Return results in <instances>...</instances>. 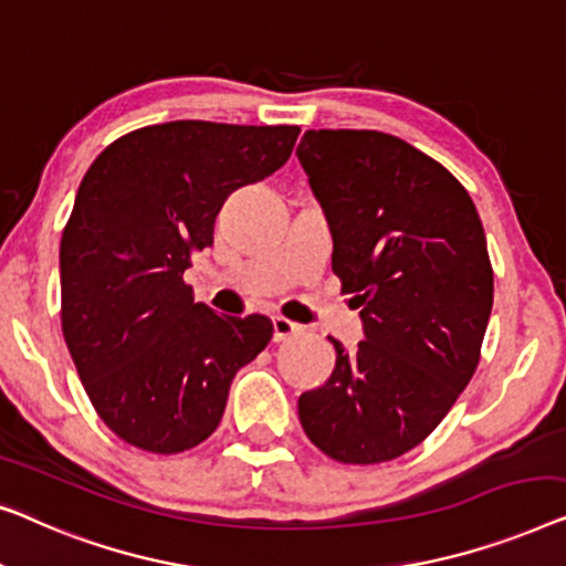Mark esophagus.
Listing matches in <instances>:
<instances>
[{"label": "esophagus", "instance_id": "obj_1", "mask_svg": "<svg viewBox=\"0 0 566 566\" xmlns=\"http://www.w3.org/2000/svg\"><path fill=\"white\" fill-rule=\"evenodd\" d=\"M272 323H274V340H286V338H294L297 333H302V325L286 321V317H282V315H276Z\"/></svg>", "mask_w": 566, "mask_h": 566}]
</instances>
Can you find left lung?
<instances>
[{
    "label": "left lung",
    "instance_id": "left-lung-1",
    "mask_svg": "<svg viewBox=\"0 0 566 566\" xmlns=\"http://www.w3.org/2000/svg\"><path fill=\"white\" fill-rule=\"evenodd\" d=\"M297 158L333 238L364 340L300 395L307 439L344 464L402 457L441 423L480 361L492 266L467 189L377 130H307Z\"/></svg>",
    "mask_w": 566,
    "mask_h": 566
}]
</instances>
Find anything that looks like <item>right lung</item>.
<instances>
[{
  "instance_id": "1",
  "label": "right lung",
  "mask_w": 566,
  "mask_h": 566,
  "mask_svg": "<svg viewBox=\"0 0 566 566\" xmlns=\"http://www.w3.org/2000/svg\"><path fill=\"white\" fill-rule=\"evenodd\" d=\"M297 125L177 120L117 138L78 185L61 238V325L94 410L154 453L202 443L235 371L264 352V315L195 302L185 269L235 189L290 158Z\"/></svg>"
}]
</instances>
